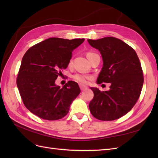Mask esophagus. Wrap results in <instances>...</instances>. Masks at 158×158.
I'll use <instances>...</instances> for the list:
<instances>
[{
	"mask_svg": "<svg viewBox=\"0 0 158 158\" xmlns=\"http://www.w3.org/2000/svg\"><path fill=\"white\" fill-rule=\"evenodd\" d=\"M80 89L82 90V91H84L85 89H86L88 88V87L87 86H85V85H83L82 84H80Z\"/></svg>",
	"mask_w": 158,
	"mask_h": 158,
	"instance_id": "1",
	"label": "esophagus"
}]
</instances>
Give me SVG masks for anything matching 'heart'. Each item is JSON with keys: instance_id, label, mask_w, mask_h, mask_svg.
<instances>
[{"instance_id": "heart-1", "label": "heart", "mask_w": 158, "mask_h": 158, "mask_svg": "<svg viewBox=\"0 0 158 158\" xmlns=\"http://www.w3.org/2000/svg\"><path fill=\"white\" fill-rule=\"evenodd\" d=\"M94 54H95V53H94V52H89L87 53V56L94 55ZM70 64H71V62H70L69 63V65H70ZM73 78L76 81V82H78L80 84H85L88 83V80L92 78V77H91L90 76H87V75L82 74H76L73 75Z\"/></svg>"}]
</instances>
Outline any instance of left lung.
Here are the masks:
<instances>
[{
  "label": "left lung",
  "mask_w": 158,
  "mask_h": 158,
  "mask_svg": "<svg viewBox=\"0 0 158 158\" xmlns=\"http://www.w3.org/2000/svg\"><path fill=\"white\" fill-rule=\"evenodd\" d=\"M88 41L103 59L97 84L111 83L106 92L90 88L94 94L89 104L90 112L99 120H115L130 111L140 97L144 83L140 60L131 46L116 37Z\"/></svg>",
  "instance_id": "left-lung-1"
}]
</instances>
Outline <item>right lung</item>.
Listing matches in <instances>:
<instances>
[{
	"mask_svg": "<svg viewBox=\"0 0 158 158\" xmlns=\"http://www.w3.org/2000/svg\"><path fill=\"white\" fill-rule=\"evenodd\" d=\"M84 40L51 37L26 51L16 83L22 102L30 112L49 121L58 120L67 114L80 89L74 81H69L60 88L55 84V80L67 68L73 50Z\"/></svg>",
	"mask_w": 158,
	"mask_h": 158,
	"instance_id": "obj_1",
	"label": "right lung"
}]
</instances>
